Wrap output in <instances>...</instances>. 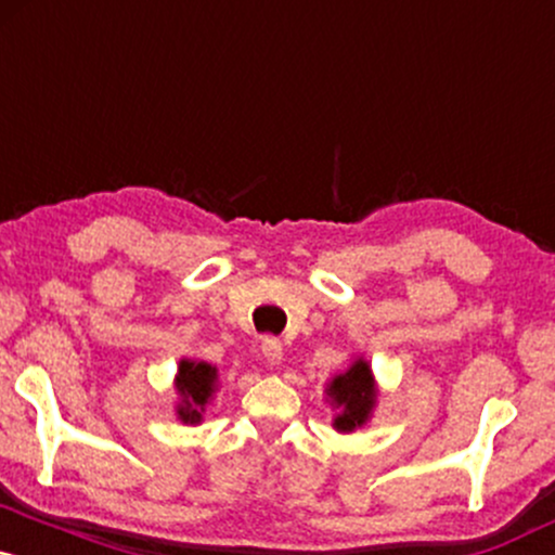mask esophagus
<instances>
[{"instance_id": "1", "label": "esophagus", "mask_w": 555, "mask_h": 555, "mask_svg": "<svg viewBox=\"0 0 555 555\" xmlns=\"http://www.w3.org/2000/svg\"><path fill=\"white\" fill-rule=\"evenodd\" d=\"M260 349H263V358L269 360L271 365H279V362H282V358H284V347H282V341L276 339V336H266L263 344H260Z\"/></svg>"}]
</instances>
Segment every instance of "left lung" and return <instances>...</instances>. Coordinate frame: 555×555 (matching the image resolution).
<instances>
[{"mask_svg":"<svg viewBox=\"0 0 555 555\" xmlns=\"http://www.w3.org/2000/svg\"><path fill=\"white\" fill-rule=\"evenodd\" d=\"M328 397L339 406V415L334 420L336 430H354L365 423L373 410L375 391L371 365L365 360H358L344 375H336L328 386Z\"/></svg>","mask_w":555,"mask_h":555,"instance_id":"8db88e82","label":"left lung"}]
</instances>
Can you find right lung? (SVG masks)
<instances>
[{
    "instance_id": "right-lung-1",
    "label": "right lung",
    "mask_w": 555,
    "mask_h": 555,
    "mask_svg": "<svg viewBox=\"0 0 555 555\" xmlns=\"http://www.w3.org/2000/svg\"><path fill=\"white\" fill-rule=\"evenodd\" d=\"M216 388V367L206 362H180V375H177V391H180L182 404L177 410L184 423H201V415L206 412L208 399Z\"/></svg>"
}]
</instances>
